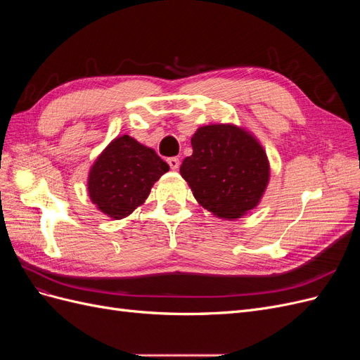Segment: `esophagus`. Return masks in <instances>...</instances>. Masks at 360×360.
<instances>
[{"label": "esophagus", "instance_id": "esophagus-1", "mask_svg": "<svg viewBox=\"0 0 360 360\" xmlns=\"http://www.w3.org/2000/svg\"><path fill=\"white\" fill-rule=\"evenodd\" d=\"M167 162H168V165H169L171 169H179V167H180L179 158H168Z\"/></svg>", "mask_w": 360, "mask_h": 360}]
</instances>
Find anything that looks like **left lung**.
<instances>
[{
  "mask_svg": "<svg viewBox=\"0 0 360 360\" xmlns=\"http://www.w3.org/2000/svg\"><path fill=\"white\" fill-rule=\"evenodd\" d=\"M191 144L193 153L183 160L180 174L204 209L237 219L258 205L270 168L252 135L234 124H209L193 134Z\"/></svg>",
  "mask_w": 360,
  "mask_h": 360,
  "instance_id": "left-lung-1",
  "label": "left lung"
}]
</instances>
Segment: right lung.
Instances as JSON below:
<instances>
[{"instance_id":"1","label":"right lung","mask_w":360,"mask_h":360,"mask_svg":"<svg viewBox=\"0 0 360 360\" xmlns=\"http://www.w3.org/2000/svg\"><path fill=\"white\" fill-rule=\"evenodd\" d=\"M168 169L153 148L129 135L118 136L93 163L90 198L105 214L123 219L146 201L155 181Z\"/></svg>"}]
</instances>
